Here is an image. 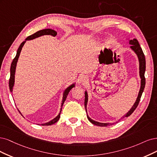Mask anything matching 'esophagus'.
I'll list each match as a JSON object with an SVG mask.
<instances>
[{
    "label": "esophagus",
    "instance_id": "34e87169",
    "mask_svg": "<svg viewBox=\"0 0 157 157\" xmlns=\"http://www.w3.org/2000/svg\"><path fill=\"white\" fill-rule=\"evenodd\" d=\"M78 81H79V83L84 84V83H85L86 82H87V78L86 77L85 75H82V76H80V77H79V78Z\"/></svg>",
    "mask_w": 157,
    "mask_h": 157
}]
</instances>
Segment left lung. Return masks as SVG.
<instances>
[{"label": "left lung", "mask_w": 157, "mask_h": 157, "mask_svg": "<svg viewBox=\"0 0 157 157\" xmlns=\"http://www.w3.org/2000/svg\"><path fill=\"white\" fill-rule=\"evenodd\" d=\"M129 44L130 45H132L130 46V48L132 49L133 51L135 52V53L137 55L138 60H139V63H140V76L141 78V87H140V91L138 95L137 99H136V102L134 103V104L132 105V107L131 108V109L128 111V112L126 113V114H125L123 118L126 117H128L131 114H132L134 111L136 109V108H137V106L138 105V104L140 102V100L141 98V95H142V93L144 92V90L145 88V55L144 53L142 51V49L141 48L140 45L138 42V41L136 38H134L133 40H129ZM87 102H88V94L87 91L85 92V110L87 112ZM87 115V118L89 119V121H90V123L97 125V126H109L110 124H112L111 123H99L97 122V121H95L93 119H90L88 115Z\"/></svg>", "instance_id": "1"}]
</instances>
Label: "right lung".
I'll list each match as a JSON object with an SVG mask.
<instances>
[{
    "mask_svg": "<svg viewBox=\"0 0 157 157\" xmlns=\"http://www.w3.org/2000/svg\"><path fill=\"white\" fill-rule=\"evenodd\" d=\"M57 34V32L55 31H54V30H52V29H44V30H41V31H38L36 33H35L34 34L31 35V36H28L26 39H25V41L23 42L21 44V45H19V47L17 51V53H16V57H15V58L13 59V61H12V63L11 64V67H10V79H9V87H10V92L13 91V85H14V82H15V72H16V64H17V60H18V59H19V57L20 53H21V49H22V48H23V46L24 45L25 43L26 42L27 40H33V39L36 38L40 37V36H44V35H52V36H56ZM74 87H75V83H73L71 85H70L68 88H67V89H65L64 92L63 93V100H62L61 107H63L64 101L66 100V99H67V96H68L69 92L70 91V90H71ZM61 110H62V108H60V113H59V115L57 116L56 117L54 118L51 121H49V122L45 123L44 124H42V125H43V126H49V125H52V124H54L55 123H57V121H59V118H60V113H61ZM18 111H19V112L21 113V112H19V109H18Z\"/></svg>",
    "mask_w": 157,
    "mask_h": 157,
    "instance_id": "obj_1",
    "label": "right lung"
}]
</instances>
